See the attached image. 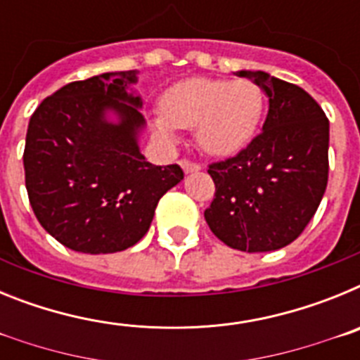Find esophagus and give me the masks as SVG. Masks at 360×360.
Wrapping results in <instances>:
<instances>
[{"label":"esophagus","mask_w":360,"mask_h":360,"mask_svg":"<svg viewBox=\"0 0 360 360\" xmlns=\"http://www.w3.org/2000/svg\"><path fill=\"white\" fill-rule=\"evenodd\" d=\"M180 165H182L184 173H195V171H200V165L195 164V162H189V160H180Z\"/></svg>","instance_id":"34e87169"}]
</instances>
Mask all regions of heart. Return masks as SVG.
<instances>
[{"mask_svg": "<svg viewBox=\"0 0 360 360\" xmlns=\"http://www.w3.org/2000/svg\"><path fill=\"white\" fill-rule=\"evenodd\" d=\"M263 113V94L252 81L196 77L171 86L151 126L165 144L176 129L195 128L196 144L212 157H229L252 141Z\"/></svg>", "mask_w": 360, "mask_h": 360, "instance_id": "obj_1", "label": "heart"}]
</instances>
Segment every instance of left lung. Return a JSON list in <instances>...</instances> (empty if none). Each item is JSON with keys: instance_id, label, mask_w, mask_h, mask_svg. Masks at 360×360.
Masks as SVG:
<instances>
[{"instance_id": "8db88e82", "label": "left lung", "mask_w": 360, "mask_h": 360, "mask_svg": "<svg viewBox=\"0 0 360 360\" xmlns=\"http://www.w3.org/2000/svg\"><path fill=\"white\" fill-rule=\"evenodd\" d=\"M269 97L263 131L236 157L209 165L216 193L205 221L243 252L287 247L316 214L328 184L330 122L299 86L241 70Z\"/></svg>"}]
</instances>
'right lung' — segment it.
I'll return each instance as SVG.
<instances>
[{"instance_id":"obj_1","label":"right lung","mask_w":360,"mask_h":360,"mask_svg":"<svg viewBox=\"0 0 360 360\" xmlns=\"http://www.w3.org/2000/svg\"><path fill=\"white\" fill-rule=\"evenodd\" d=\"M136 70L63 86L30 117L25 184L34 214L75 252L110 254L142 240L162 196L184 180L180 165H153ZM116 115L110 121L109 113Z\"/></svg>"}]
</instances>
